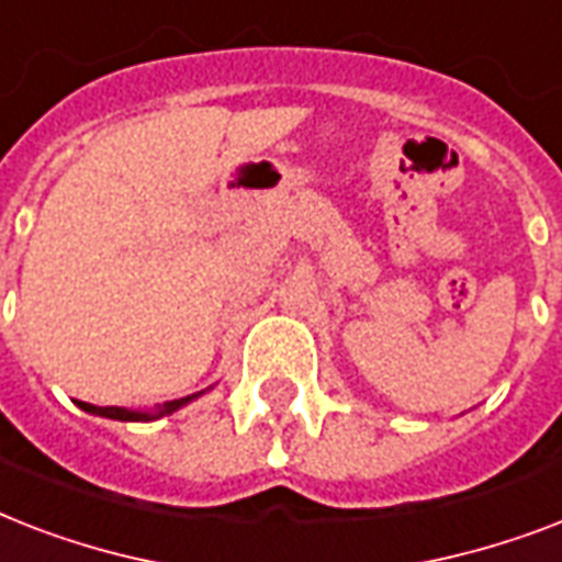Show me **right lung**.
Listing matches in <instances>:
<instances>
[{
    "label": "right lung",
    "instance_id": "1",
    "mask_svg": "<svg viewBox=\"0 0 562 562\" xmlns=\"http://www.w3.org/2000/svg\"><path fill=\"white\" fill-rule=\"evenodd\" d=\"M189 400H194V393L192 396H183V400H171L166 402L157 414H143V411H125V408H113V405H108V408H99V405H90V402H78L83 411H90V414H99V417H110V419H134V423H148V419L154 417H162V414H171V411H178L180 405H187Z\"/></svg>",
    "mask_w": 562,
    "mask_h": 562
}]
</instances>
